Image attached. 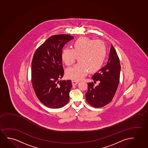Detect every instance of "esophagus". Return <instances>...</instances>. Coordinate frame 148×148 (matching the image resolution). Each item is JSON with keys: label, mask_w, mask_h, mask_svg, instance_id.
<instances>
[{"label": "esophagus", "mask_w": 148, "mask_h": 148, "mask_svg": "<svg viewBox=\"0 0 148 148\" xmlns=\"http://www.w3.org/2000/svg\"><path fill=\"white\" fill-rule=\"evenodd\" d=\"M72 84L73 85H75L79 83V82L76 80H72Z\"/></svg>", "instance_id": "esophagus-1"}]
</instances>
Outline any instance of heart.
<instances>
[{
  "instance_id": "b5f03b06",
  "label": "heart",
  "mask_w": 148,
  "mask_h": 148,
  "mask_svg": "<svg viewBox=\"0 0 148 148\" xmlns=\"http://www.w3.org/2000/svg\"><path fill=\"white\" fill-rule=\"evenodd\" d=\"M72 46V49H64L61 54L62 61L68 66L73 64L78 57L79 63L66 70L68 78L80 80L86 75L88 70L93 73L101 68L106 56V45L101 40L81 37L75 40Z\"/></svg>"
}]
</instances>
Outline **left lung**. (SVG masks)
Returning a JSON list of instances; mask_svg holds the SVG:
<instances>
[{
    "label": "left lung",
    "mask_w": 148,
    "mask_h": 148,
    "mask_svg": "<svg viewBox=\"0 0 148 148\" xmlns=\"http://www.w3.org/2000/svg\"><path fill=\"white\" fill-rule=\"evenodd\" d=\"M121 69L119 58L111 45L106 65L92 77L94 82L100 81L99 84L95 86L93 83H88V91L85 96L89 104L94 108H100L111 101L119 84Z\"/></svg>",
    "instance_id": "8db88e82"
}]
</instances>
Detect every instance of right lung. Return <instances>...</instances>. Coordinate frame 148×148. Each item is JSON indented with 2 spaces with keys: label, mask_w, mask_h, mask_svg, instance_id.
Returning <instances> with one entry per match:
<instances>
[{
  "label": "right lung",
  "mask_w": 148,
  "mask_h": 148,
  "mask_svg": "<svg viewBox=\"0 0 148 148\" xmlns=\"http://www.w3.org/2000/svg\"><path fill=\"white\" fill-rule=\"evenodd\" d=\"M73 38L69 35L51 36L38 47L33 57V88L39 100L48 108H61L69 101V93L72 86L71 81L59 79L64 75L62 49Z\"/></svg>",
  "instance_id": "add662e5"
}]
</instances>
